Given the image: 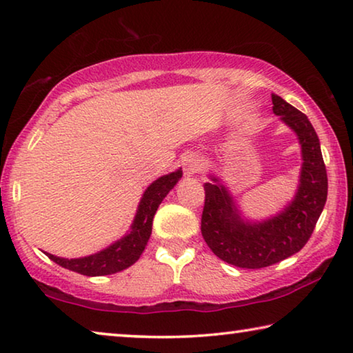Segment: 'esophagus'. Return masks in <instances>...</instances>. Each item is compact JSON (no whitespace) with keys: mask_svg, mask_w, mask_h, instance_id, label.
<instances>
[{"mask_svg":"<svg viewBox=\"0 0 353 353\" xmlns=\"http://www.w3.org/2000/svg\"><path fill=\"white\" fill-rule=\"evenodd\" d=\"M182 166H183V174L187 177H191V176L198 174V172L201 171L202 159L196 154H190V155H187V157H185Z\"/></svg>","mask_w":353,"mask_h":353,"instance_id":"34e87169","label":"esophagus"}]
</instances>
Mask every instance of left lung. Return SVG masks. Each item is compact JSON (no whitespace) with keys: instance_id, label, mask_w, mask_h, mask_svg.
<instances>
[{"instance_id":"obj_1","label":"left lung","mask_w":353,"mask_h":353,"mask_svg":"<svg viewBox=\"0 0 353 353\" xmlns=\"http://www.w3.org/2000/svg\"><path fill=\"white\" fill-rule=\"evenodd\" d=\"M272 112L301 145L302 168L294 199L271 218L250 221L221 179L210 176L212 182L204 183L202 236L221 260L246 270L271 266L299 252L312 236L327 201V171L314 128L307 115L277 94H272Z\"/></svg>"}]
</instances>
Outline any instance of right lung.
Segmentation results:
<instances>
[{
  "label": "right lung",
  "instance_id": "add662e5",
  "mask_svg": "<svg viewBox=\"0 0 353 353\" xmlns=\"http://www.w3.org/2000/svg\"><path fill=\"white\" fill-rule=\"evenodd\" d=\"M181 177L182 170L179 168L177 171L170 172V174L159 177L157 181L149 185L141 196L130 230L123 238H119L118 241L112 243L109 248L99 250L93 255L81 256V259H62V256H56L48 252L45 254L62 268H67L70 271L79 272L82 276L88 277L109 276V274H115L132 266L140 259L149 236H151L155 212L162 204L165 196L181 181Z\"/></svg>",
  "mask_w": 353,
  "mask_h": 353
}]
</instances>
